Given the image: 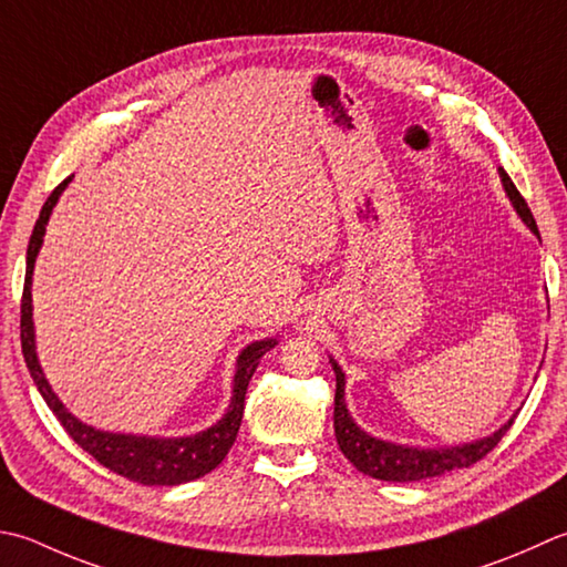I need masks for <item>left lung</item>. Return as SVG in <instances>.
I'll use <instances>...</instances> for the list:
<instances>
[{"instance_id": "obj_1", "label": "left lung", "mask_w": 567, "mask_h": 567, "mask_svg": "<svg viewBox=\"0 0 567 567\" xmlns=\"http://www.w3.org/2000/svg\"><path fill=\"white\" fill-rule=\"evenodd\" d=\"M498 174H502L504 188L508 198H512L516 214L524 218V224L538 236L536 218L530 214L526 198L518 194L512 176H508L504 169H498ZM331 365H334V373H337V395H334L337 442L343 452V457H347L359 472L373 476V480L420 482V480H430V476L472 467V464L484 460L486 454L498 445V440L506 435V430L514 425V417H512L502 430H496L492 437H484L480 442H472V445H462V447L420 450V447L393 445V442H383L379 437L365 435V432L353 423L347 410V403H343V385H347V381H343V373L334 359H331Z\"/></svg>"}]
</instances>
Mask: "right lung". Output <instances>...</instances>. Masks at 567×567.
Listing matches in <instances>:
<instances>
[{
	"label": "right lung",
	"instance_id": "add662e5",
	"mask_svg": "<svg viewBox=\"0 0 567 567\" xmlns=\"http://www.w3.org/2000/svg\"><path fill=\"white\" fill-rule=\"evenodd\" d=\"M65 184H69V179L55 186L51 196L47 198L27 248V275H24V292H21V351H24V361L31 379L37 383L43 401H47V405L53 410V415L59 417L63 430L73 437L75 445H81L87 454H91V457H95L110 472L125 476L130 482H140L147 486H176V484L198 480V476L216 470L218 464L226 460L228 450L238 437L243 408H246L248 383L252 379L255 369H258L260 359L275 347L277 341L275 339L255 341L248 349H243V353L238 357L236 383H233L230 410L214 427L198 432V435L157 440V437H137V435H115V432H103L91 425H83L81 420L73 417L69 410L63 408V403L51 391L49 381L43 379V371L37 359V347H33V321H31L33 262H37L51 210L55 202H59Z\"/></svg>",
	"mask_w": 567,
	"mask_h": 567
}]
</instances>
